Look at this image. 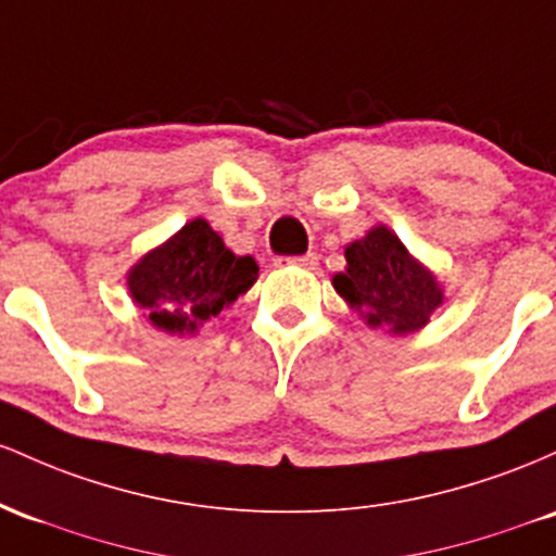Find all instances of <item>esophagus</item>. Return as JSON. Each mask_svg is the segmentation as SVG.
<instances>
[{
  "label": "esophagus",
  "mask_w": 556,
  "mask_h": 556,
  "mask_svg": "<svg viewBox=\"0 0 556 556\" xmlns=\"http://www.w3.org/2000/svg\"><path fill=\"white\" fill-rule=\"evenodd\" d=\"M280 262H283V265H299V267H315L317 265V254H302V257H283V260H278V265Z\"/></svg>",
  "instance_id": "obj_1"
}]
</instances>
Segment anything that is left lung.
Returning <instances> with one entry per match:
<instances>
[{
	"instance_id": "obj_1",
	"label": "left lung",
	"mask_w": 556,
	"mask_h": 556,
	"mask_svg": "<svg viewBox=\"0 0 556 556\" xmlns=\"http://www.w3.org/2000/svg\"><path fill=\"white\" fill-rule=\"evenodd\" d=\"M344 257L346 270L336 273L333 289L370 328L394 336L415 333L444 304V291L433 273L386 226L352 241Z\"/></svg>"
}]
</instances>
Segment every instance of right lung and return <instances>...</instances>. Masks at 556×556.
<instances>
[{
    "instance_id": "obj_1",
    "label": "right lung",
    "mask_w": 556,
    "mask_h": 556,
    "mask_svg": "<svg viewBox=\"0 0 556 556\" xmlns=\"http://www.w3.org/2000/svg\"><path fill=\"white\" fill-rule=\"evenodd\" d=\"M257 273V262L236 257L197 217L130 267L128 291L154 328L184 336L247 294Z\"/></svg>"
}]
</instances>
